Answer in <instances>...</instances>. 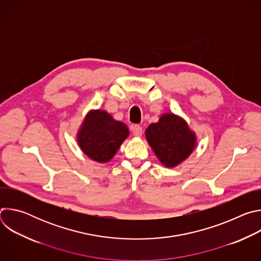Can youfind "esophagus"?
<instances>
[{
  "label": "esophagus",
  "mask_w": 261,
  "mask_h": 261,
  "mask_svg": "<svg viewBox=\"0 0 261 261\" xmlns=\"http://www.w3.org/2000/svg\"><path fill=\"white\" fill-rule=\"evenodd\" d=\"M131 131H132V134L136 137H140L142 134V128L138 125H133L131 127Z\"/></svg>",
  "instance_id": "obj_1"
}]
</instances>
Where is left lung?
<instances>
[{"instance_id":"1","label":"left lung","mask_w":261,"mask_h":261,"mask_svg":"<svg viewBox=\"0 0 261 261\" xmlns=\"http://www.w3.org/2000/svg\"><path fill=\"white\" fill-rule=\"evenodd\" d=\"M147 142L158 159L167 167H174L187 158L195 146V135L187 124L172 114L163 115L158 123L145 130Z\"/></svg>"}]
</instances>
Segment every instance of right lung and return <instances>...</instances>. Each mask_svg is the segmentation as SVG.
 Listing matches in <instances>:
<instances>
[{"label":"right lung","instance_id":"obj_1","mask_svg":"<svg viewBox=\"0 0 261 261\" xmlns=\"http://www.w3.org/2000/svg\"><path fill=\"white\" fill-rule=\"evenodd\" d=\"M128 135L129 131L125 124L115 121L105 111L96 110L87 116L77 139L86 155L103 163L116 155Z\"/></svg>","mask_w":261,"mask_h":261}]
</instances>
